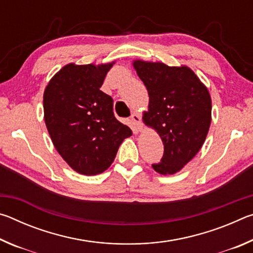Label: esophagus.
I'll return each mask as SVG.
<instances>
[{"label":"esophagus","instance_id":"1","mask_svg":"<svg viewBox=\"0 0 253 253\" xmlns=\"http://www.w3.org/2000/svg\"><path fill=\"white\" fill-rule=\"evenodd\" d=\"M130 119H131V122L134 123V125L137 127V129H138V131L143 130L144 125H143V123H142V118H140L138 113L132 114L131 116H130Z\"/></svg>","mask_w":253,"mask_h":253}]
</instances>
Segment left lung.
Returning a JSON list of instances; mask_svg holds the SVG:
<instances>
[{
    "label": "left lung",
    "instance_id": "left-lung-1",
    "mask_svg": "<svg viewBox=\"0 0 253 253\" xmlns=\"http://www.w3.org/2000/svg\"><path fill=\"white\" fill-rule=\"evenodd\" d=\"M137 75L147 88L145 125L161 136L164 154L153 169L162 175L181 170L202 147L211 125V97L208 88L186 66L135 60Z\"/></svg>",
    "mask_w": 253,
    "mask_h": 253
}]
</instances>
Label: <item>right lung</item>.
<instances>
[{
    "mask_svg": "<svg viewBox=\"0 0 253 253\" xmlns=\"http://www.w3.org/2000/svg\"><path fill=\"white\" fill-rule=\"evenodd\" d=\"M106 65L69 63L49 81L43 93L44 122L55 149L84 175H97L114 162L130 128L117 121L114 100L100 90Z\"/></svg>",
    "mask_w": 253,
    "mask_h": 253,
    "instance_id": "right-lung-1",
    "label": "right lung"
}]
</instances>
